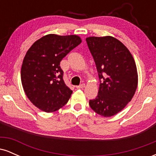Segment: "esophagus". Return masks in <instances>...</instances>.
Masks as SVG:
<instances>
[{
  "label": "esophagus",
  "mask_w": 156,
  "mask_h": 156,
  "mask_svg": "<svg viewBox=\"0 0 156 156\" xmlns=\"http://www.w3.org/2000/svg\"><path fill=\"white\" fill-rule=\"evenodd\" d=\"M83 87H85V84L81 83V84H80L79 86H77L76 88L77 89H82V88H83Z\"/></svg>",
  "instance_id": "obj_1"
}]
</instances>
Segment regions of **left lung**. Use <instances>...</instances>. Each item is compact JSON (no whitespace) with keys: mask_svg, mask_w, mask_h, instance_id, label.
Segmentation results:
<instances>
[{"mask_svg":"<svg viewBox=\"0 0 156 156\" xmlns=\"http://www.w3.org/2000/svg\"><path fill=\"white\" fill-rule=\"evenodd\" d=\"M86 40L100 79L98 96L89 101V105L103 117H112L126 106L136 90L135 61L128 48L114 37H90Z\"/></svg>","mask_w":156,"mask_h":156,"instance_id":"left-lung-1","label":"left lung"}]
</instances>
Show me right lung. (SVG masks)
<instances>
[{
	"mask_svg": "<svg viewBox=\"0 0 156 156\" xmlns=\"http://www.w3.org/2000/svg\"><path fill=\"white\" fill-rule=\"evenodd\" d=\"M81 42L77 35L48 34L27 51L21 67L22 85L36 107L50 113L63 107L73 91L63 80L61 61Z\"/></svg>",
	"mask_w": 156,
	"mask_h": 156,
	"instance_id": "obj_1",
	"label": "right lung"
}]
</instances>
